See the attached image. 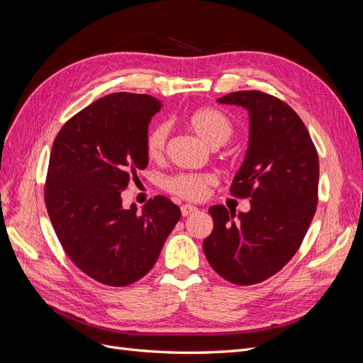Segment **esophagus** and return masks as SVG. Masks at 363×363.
<instances>
[{
  "label": "esophagus",
  "mask_w": 363,
  "mask_h": 363,
  "mask_svg": "<svg viewBox=\"0 0 363 363\" xmlns=\"http://www.w3.org/2000/svg\"><path fill=\"white\" fill-rule=\"evenodd\" d=\"M197 211H199V209H197L196 206H193V205H182V206H181V213H182L184 217L190 216V214H194V213H197Z\"/></svg>",
  "instance_id": "obj_1"
}]
</instances>
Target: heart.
Wrapping results in <instances>:
<instances>
[{"mask_svg": "<svg viewBox=\"0 0 363 363\" xmlns=\"http://www.w3.org/2000/svg\"><path fill=\"white\" fill-rule=\"evenodd\" d=\"M190 130L211 146H223L232 137L233 125L229 116L216 107H202L191 111L185 119ZM169 138L167 125H158L152 130L146 140V152L152 161H160L166 154ZM214 184L211 177H199V174H179L169 181V190L184 199H201L205 196L208 185Z\"/></svg>", "mask_w": 363, "mask_h": 363, "instance_id": "1", "label": "heart"}]
</instances>
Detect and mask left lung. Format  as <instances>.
Here are the masks:
<instances>
[{"label":"left lung","mask_w":363,"mask_h":363,"mask_svg":"<svg viewBox=\"0 0 363 363\" xmlns=\"http://www.w3.org/2000/svg\"><path fill=\"white\" fill-rule=\"evenodd\" d=\"M217 102L249 111L247 150L230 193L252 201L249 213L209 208L214 228L203 252L223 279L255 285L282 270L306 235L318 203V154L305 123L280 99L241 90Z\"/></svg>","instance_id":"1"}]
</instances>
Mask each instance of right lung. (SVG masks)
<instances>
[{
    "label": "right lung",
    "mask_w": 363,
    "mask_h": 363,
    "mask_svg": "<svg viewBox=\"0 0 363 363\" xmlns=\"http://www.w3.org/2000/svg\"><path fill=\"white\" fill-rule=\"evenodd\" d=\"M162 104L111 93L75 114L57 134L45 186L51 223L81 272L110 286L137 282L155 265L181 209L157 196L138 213L122 191L147 166V126Z\"/></svg>",
    "instance_id": "add662e5"
}]
</instances>
